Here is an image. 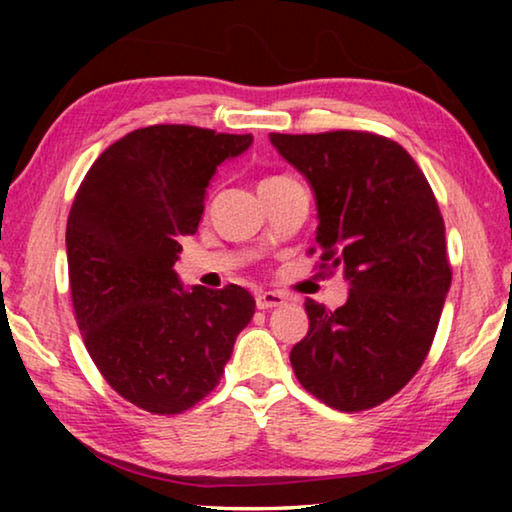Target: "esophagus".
<instances>
[{"mask_svg": "<svg viewBox=\"0 0 512 512\" xmlns=\"http://www.w3.org/2000/svg\"><path fill=\"white\" fill-rule=\"evenodd\" d=\"M257 309H273V307H282L284 305V296L277 291H259L255 296Z\"/></svg>", "mask_w": 512, "mask_h": 512, "instance_id": "obj_1", "label": "esophagus"}]
</instances>
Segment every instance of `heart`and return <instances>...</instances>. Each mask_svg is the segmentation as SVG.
I'll use <instances>...</instances> for the list:
<instances>
[{"label": "heart", "instance_id": "1", "mask_svg": "<svg viewBox=\"0 0 512 512\" xmlns=\"http://www.w3.org/2000/svg\"><path fill=\"white\" fill-rule=\"evenodd\" d=\"M282 180H289L287 176H271V178H266L262 185H273V183H282Z\"/></svg>", "mask_w": 512, "mask_h": 512}]
</instances>
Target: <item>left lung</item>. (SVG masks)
<instances>
[{
    "label": "left lung",
    "mask_w": 512,
    "mask_h": 512,
    "mask_svg": "<svg viewBox=\"0 0 512 512\" xmlns=\"http://www.w3.org/2000/svg\"><path fill=\"white\" fill-rule=\"evenodd\" d=\"M268 137L314 189L320 266L341 268L350 282L334 311L307 298L309 332L293 345V372L332 409H372L418 372L443 314L452 266L436 196L388 137Z\"/></svg>",
    "instance_id": "left-lung-1"
}]
</instances>
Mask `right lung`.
Here are the masks:
<instances>
[{
    "instance_id": "obj_1",
    "label": "right lung",
    "mask_w": 512,
    "mask_h": 512,
    "mask_svg": "<svg viewBox=\"0 0 512 512\" xmlns=\"http://www.w3.org/2000/svg\"><path fill=\"white\" fill-rule=\"evenodd\" d=\"M250 144L253 135L146 126L110 144L74 196L65 241L76 323L103 379L149 413H183L210 395L255 314L237 284L185 289L173 271L216 167Z\"/></svg>"
}]
</instances>
